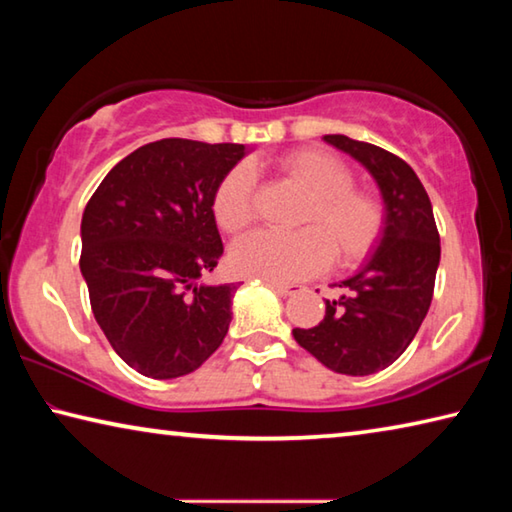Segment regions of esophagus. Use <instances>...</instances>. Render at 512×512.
<instances>
[{"mask_svg":"<svg viewBox=\"0 0 512 512\" xmlns=\"http://www.w3.org/2000/svg\"><path fill=\"white\" fill-rule=\"evenodd\" d=\"M268 287H271L275 293H280V296H293V293L302 291L298 284H284V282H268Z\"/></svg>","mask_w":512,"mask_h":512,"instance_id":"obj_1","label":"esophagus"}]
</instances>
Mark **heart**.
Here are the masks:
<instances>
[{
	"instance_id": "1",
	"label": "heart",
	"mask_w": 512,
	"mask_h": 512,
	"mask_svg": "<svg viewBox=\"0 0 512 512\" xmlns=\"http://www.w3.org/2000/svg\"><path fill=\"white\" fill-rule=\"evenodd\" d=\"M277 167L291 183L309 194L300 212V225L291 235L259 230L237 241L230 264L239 275L271 282H296L329 264L350 268L361 264L377 248L386 228V212L379 198L354 189V173L343 160L318 149L284 155ZM257 178L248 164H237L216 187L212 212L223 232L239 235L255 219Z\"/></svg>"
}]
</instances>
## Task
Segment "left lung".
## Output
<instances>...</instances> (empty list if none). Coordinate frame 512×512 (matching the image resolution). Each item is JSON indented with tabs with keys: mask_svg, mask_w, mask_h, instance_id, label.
I'll return each instance as SVG.
<instances>
[{
	"mask_svg": "<svg viewBox=\"0 0 512 512\" xmlns=\"http://www.w3.org/2000/svg\"><path fill=\"white\" fill-rule=\"evenodd\" d=\"M323 140L370 171L386 228L366 264L339 284L343 296L325 300V318L296 327L293 339L329 370L363 377L391 366L418 334L433 298L440 237L429 196L402 158L345 135Z\"/></svg>",
	"mask_w": 512,
	"mask_h": 512,
	"instance_id": "1",
	"label": "left lung"
}]
</instances>
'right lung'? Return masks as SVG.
Here are the masks:
<instances>
[{
  "label": "right lung",
  "instance_id": "1",
  "mask_svg": "<svg viewBox=\"0 0 512 512\" xmlns=\"http://www.w3.org/2000/svg\"><path fill=\"white\" fill-rule=\"evenodd\" d=\"M244 144H144L101 180L81 221L92 314L128 366L151 379L201 368L223 343L239 284H198L223 255L214 192Z\"/></svg>",
  "mask_w": 512,
  "mask_h": 512
}]
</instances>
